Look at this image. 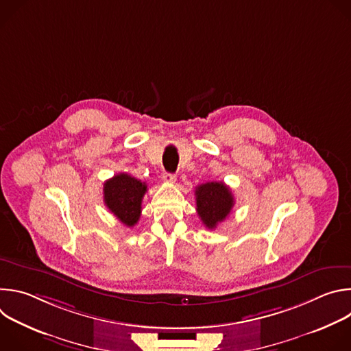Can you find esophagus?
<instances>
[{
  "mask_svg": "<svg viewBox=\"0 0 351 351\" xmlns=\"http://www.w3.org/2000/svg\"><path fill=\"white\" fill-rule=\"evenodd\" d=\"M162 180L165 183H175L176 182V176L173 173H168V172H164L162 173Z\"/></svg>",
  "mask_w": 351,
  "mask_h": 351,
  "instance_id": "1",
  "label": "esophagus"
}]
</instances>
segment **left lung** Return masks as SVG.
<instances>
[{
    "instance_id": "8db88e82",
    "label": "left lung",
    "mask_w": 351,
    "mask_h": 351,
    "mask_svg": "<svg viewBox=\"0 0 351 351\" xmlns=\"http://www.w3.org/2000/svg\"><path fill=\"white\" fill-rule=\"evenodd\" d=\"M197 214L208 229H215L230 214L234 198L223 182H208L195 187Z\"/></svg>"
}]
</instances>
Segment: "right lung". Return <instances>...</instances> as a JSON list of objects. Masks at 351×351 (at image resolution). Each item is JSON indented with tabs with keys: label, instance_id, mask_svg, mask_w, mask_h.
Masks as SVG:
<instances>
[{
	"label": "right lung",
	"instance_id": "add662e5",
	"mask_svg": "<svg viewBox=\"0 0 351 351\" xmlns=\"http://www.w3.org/2000/svg\"><path fill=\"white\" fill-rule=\"evenodd\" d=\"M103 191L107 208L123 225L134 226L141 214L147 184L128 173H118L104 183Z\"/></svg>",
	"mask_w": 351,
	"mask_h": 351
}]
</instances>
